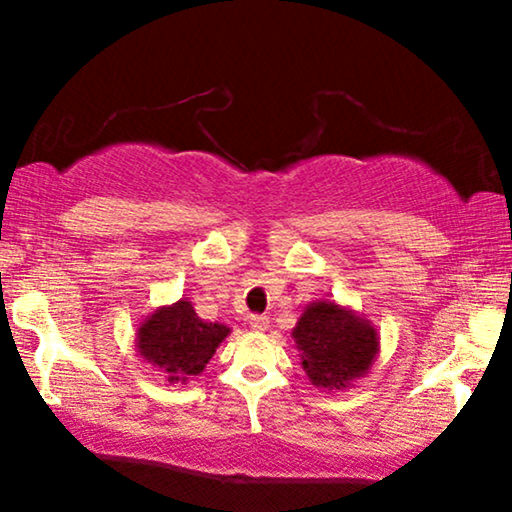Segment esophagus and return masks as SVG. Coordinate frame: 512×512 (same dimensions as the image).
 Listing matches in <instances>:
<instances>
[{
	"label": "esophagus",
	"instance_id": "esophagus-1",
	"mask_svg": "<svg viewBox=\"0 0 512 512\" xmlns=\"http://www.w3.org/2000/svg\"><path fill=\"white\" fill-rule=\"evenodd\" d=\"M249 326H251V331L263 333L270 328V319L265 317V314H254V317H249Z\"/></svg>",
	"mask_w": 512,
	"mask_h": 512
}]
</instances>
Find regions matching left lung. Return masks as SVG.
<instances>
[{"mask_svg":"<svg viewBox=\"0 0 512 512\" xmlns=\"http://www.w3.org/2000/svg\"><path fill=\"white\" fill-rule=\"evenodd\" d=\"M300 366L317 389L340 391L366 377L380 354L373 321L335 300H314L291 331Z\"/></svg>","mask_w":512,"mask_h":512,"instance_id":"left-lung-1","label":"left lung"}]
</instances>
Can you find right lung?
Here are the masks:
<instances>
[{"mask_svg": "<svg viewBox=\"0 0 512 512\" xmlns=\"http://www.w3.org/2000/svg\"><path fill=\"white\" fill-rule=\"evenodd\" d=\"M230 335L219 321H205L195 314L191 300L181 298L172 305L156 307L139 321L135 333L137 354L160 370L170 384H186L200 375Z\"/></svg>", "mask_w": 512, "mask_h": 512, "instance_id": "obj_1", "label": "right lung"}]
</instances>
